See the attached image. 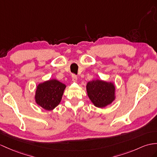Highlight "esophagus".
Masks as SVG:
<instances>
[{"label":"esophagus","mask_w":157,"mask_h":157,"mask_svg":"<svg viewBox=\"0 0 157 157\" xmlns=\"http://www.w3.org/2000/svg\"><path fill=\"white\" fill-rule=\"evenodd\" d=\"M77 76H76L75 75H72V81L73 82H77Z\"/></svg>","instance_id":"obj_1"}]
</instances>
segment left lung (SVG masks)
Listing matches in <instances>:
<instances>
[{
	"instance_id": "8db88e82",
	"label": "left lung",
	"mask_w": 157,
	"mask_h": 157,
	"mask_svg": "<svg viewBox=\"0 0 157 157\" xmlns=\"http://www.w3.org/2000/svg\"><path fill=\"white\" fill-rule=\"evenodd\" d=\"M86 90L91 102L98 108H105L116 99V88L113 82L93 80L87 82Z\"/></svg>"
}]
</instances>
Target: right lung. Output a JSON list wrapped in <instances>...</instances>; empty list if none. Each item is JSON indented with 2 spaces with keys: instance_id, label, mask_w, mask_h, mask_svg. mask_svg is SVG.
I'll return each mask as SVG.
<instances>
[{
  "instance_id": "right-lung-1",
  "label": "right lung",
  "mask_w": 157,
  "mask_h": 157,
  "mask_svg": "<svg viewBox=\"0 0 157 157\" xmlns=\"http://www.w3.org/2000/svg\"><path fill=\"white\" fill-rule=\"evenodd\" d=\"M66 87L64 84L55 78L39 83L34 95L35 102L46 110L55 109L60 102Z\"/></svg>"
}]
</instances>
